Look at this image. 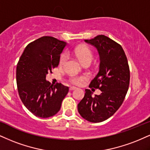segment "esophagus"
<instances>
[{
    "label": "esophagus",
    "mask_w": 150,
    "mask_h": 150,
    "mask_svg": "<svg viewBox=\"0 0 150 150\" xmlns=\"http://www.w3.org/2000/svg\"><path fill=\"white\" fill-rule=\"evenodd\" d=\"M77 88L75 87V86H70V91H73V90H75V89H76Z\"/></svg>",
    "instance_id": "34e87169"
}]
</instances>
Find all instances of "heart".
Returning a JSON list of instances; mask_svg holds the SVG:
<instances>
[{
    "label": "heart",
    "mask_w": 150,
    "mask_h": 150,
    "mask_svg": "<svg viewBox=\"0 0 150 150\" xmlns=\"http://www.w3.org/2000/svg\"><path fill=\"white\" fill-rule=\"evenodd\" d=\"M74 54L81 63H84L86 61H91L93 59V54L89 48L86 47H79L74 50ZM68 56L64 54L61 58V64H64L67 59ZM85 80V77L83 76H73L71 77V82L77 85H80Z\"/></svg>",
    "instance_id": "heart-1"
}]
</instances>
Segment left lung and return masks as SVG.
<instances>
[{
  "instance_id": "8db88e82",
  "label": "left lung",
  "mask_w": 150,
  "mask_h": 150,
  "mask_svg": "<svg viewBox=\"0 0 150 150\" xmlns=\"http://www.w3.org/2000/svg\"><path fill=\"white\" fill-rule=\"evenodd\" d=\"M84 42L95 47L99 54V70L89 87L100 89L101 93L93 97L90 89H85L77 110L86 120L97 123L112 116L123 103L129 89V67L122 46L107 36L99 35Z\"/></svg>"
}]
</instances>
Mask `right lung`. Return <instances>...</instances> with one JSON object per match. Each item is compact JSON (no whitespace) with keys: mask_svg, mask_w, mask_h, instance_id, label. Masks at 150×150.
<instances>
[{"mask_svg":"<svg viewBox=\"0 0 150 150\" xmlns=\"http://www.w3.org/2000/svg\"><path fill=\"white\" fill-rule=\"evenodd\" d=\"M67 42L43 36L26 47L17 66L16 79L21 101L36 117L48 118L60 110L68 86L52 85L46 80L48 72L58 66Z\"/></svg>","mask_w":150,"mask_h":150,"instance_id":"add662e5","label":"right lung"}]
</instances>
